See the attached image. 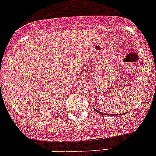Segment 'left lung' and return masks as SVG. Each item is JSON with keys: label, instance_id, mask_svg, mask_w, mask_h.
<instances>
[{"label": "left lung", "instance_id": "left-lung-1", "mask_svg": "<svg viewBox=\"0 0 156 156\" xmlns=\"http://www.w3.org/2000/svg\"><path fill=\"white\" fill-rule=\"evenodd\" d=\"M93 108H94V109L95 110L96 112L100 113V115H122V114H115H115H111V115H110V114H107V113H103V112H101L99 111V110H97V108H95L94 107H93ZM124 114H125V113H124Z\"/></svg>", "mask_w": 156, "mask_h": 156}]
</instances>
